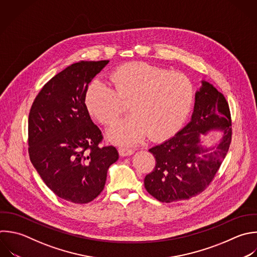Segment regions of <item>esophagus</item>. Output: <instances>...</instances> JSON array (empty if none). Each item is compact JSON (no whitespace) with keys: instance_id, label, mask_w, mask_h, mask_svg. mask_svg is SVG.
Here are the masks:
<instances>
[{"instance_id":"esophagus-1","label":"esophagus","mask_w":257,"mask_h":257,"mask_svg":"<svg viewBox=\"0 0 257 257\" xmlns=\"http://www.w3.org/2000/svg\"><path fill=\"white\" fill-rule=\"evenodd\" d=\"M118 153L121 157H127L134 154V151L127 147H119L118 148Z\"/></svg>"}]
</instances>
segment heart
<instances>
[{"label": "heart", "instance_id": "heart-1", "mask_svg": "<svg viewBox=\"0 0 257 257\" xmlns=\"http://www.w3.org/2000/svg\"><path fill=\"white\" fill-rule=\"evenodd\" d=\"M110 80L114 88L99 79L88 86L85 103L103 124H112L130 101L132 113L108 132V138L120 145L140 142L149 134L161 139L171 135L187 117L194 99L191 80L184 74L131 62L117 67Z\"/></svg>", "mask_w": 257, "mask_h": 257}]
</instances>
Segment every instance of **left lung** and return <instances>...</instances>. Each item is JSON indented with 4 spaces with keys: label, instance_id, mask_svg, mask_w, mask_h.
<instances>
[{
    "label": "left lung",
    "instance_id": "obj_1",
    "mask_svg": "<svg viewBox=\"0 0 257 257\" xmlns=\"http://www.w3.org/2000/svg\"><path fill=\"white\" fill-rule=\"evenodd\" d=\"M228 103L211 83L202 80L195 93L191 120L174 137L149 150L156 167L145 178V188L157 200L171 203L203 192L220 168L231 143ZM220 131L221 138L211 146L202 137Z\"/></svg>",
    "mask_w": 257,
    "mask_h": 257
}]
</instances>
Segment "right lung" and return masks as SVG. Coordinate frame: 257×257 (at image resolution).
I'll return each mask as SVG.
<instances>
[{
	"label": "right lung",
	"mask_w": 257,
	"mask_h": 257,
	"mask_svg": "<svg viewBox=\"0 0 257 257\" xmlns=\"http://www.w3.org/2000/svg\"><path fill=\"white\" fill-rule=\"evenodd\" d=\"M79 61L52 77L36 96L28 120L29 156L59 198L84 204L103 190L118 160L112 146L99 147L101 132L85 104L88 84L108 63Z\"/></svg>",
	"instance_id": "1"
}]
</instances>
